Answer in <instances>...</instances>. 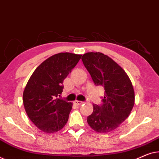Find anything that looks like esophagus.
I'll return each instance as SVG.
<instances>
[{"label": "esophagus", "instance_id": "esophagus-1", "mask_svg": "<svg viewBox=\"0 0 159 159\" xmlns=\"http://www.w3.org/2000/svg\"><path fill=\"white\" fill-rule=\"evenodd\" d=\"M74 104L75 105H77V106H79V105H80L82 104H84V102H80V101H78V100H75V101H74Z\"/></svg>", "mask_w": 159, "mask_h": 159}]
</instances>
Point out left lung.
<instances>
[{
  "instance_id": "8db88e82",
  "label": "left lung",
  "mask_w": 159,
  "mask_h": 159,
  "mask_svg": "<svg viewBox=\"0 0 159 159\" xmlns=\"http://www.w3.org/2000/svg\"><path fill=\"white\" fill-rule=\"evenodd\" d=\"M81 59L94 84L105 90L103 104H93L88 124L99 133L115 130L128 117L135 104L131 80L121 66L102 52L85 53Z\"/></svg>"
}]
</instances>
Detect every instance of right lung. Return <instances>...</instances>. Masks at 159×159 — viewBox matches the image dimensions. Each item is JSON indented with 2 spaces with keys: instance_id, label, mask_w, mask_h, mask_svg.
<instances>
[{
  "instance_id": "add662e5",
  "label": "right lung",
  "mask_w": 159,
  "mask_h": 159,
  "mask_svg": "<svg viewBox=\"0 0 159 159\" xmlns=\"http://www.w3.org/2000/svg\"><path fill=\"white\" fill-rule=\"evenodd\" d=\"M81 56L70 52L52 55L35 69L26 84L24 109L31 121L44 133L59 131L68 122L73 103L57 97L62 92L64 79Z\"/></svg>"
}]
</instances>
